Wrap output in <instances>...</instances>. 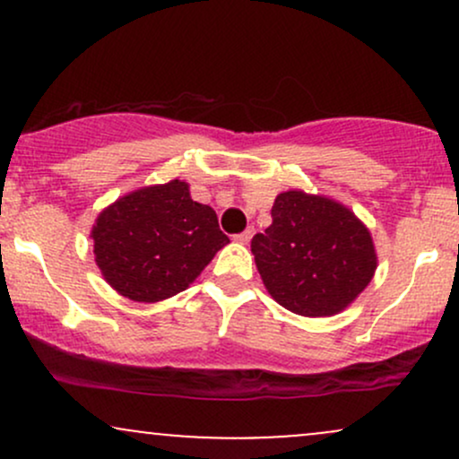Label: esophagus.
<instances>
[{
	"instance_id": "esophagus-1",
	"label": "esophagus",
	"mask_w": 459,
	"mask_h": 459,
	"mask_svg": "<svg viewBox=\"0 0 459 459\" xmlns=\"http://www.w3.org/2000/svg\"><path fill=\"white\" fill-rule=\"evenodd\" d=\"M252 235H255V229H252V226H247V229L244 230V233L235 235V239L239 241V244H247V241L252 239Z\"/></svg>"
}]
</instances>
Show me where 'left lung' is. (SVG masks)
<instances>
[{"mask_svg":"<svg viewBox=\"0 0 459 459\" xmlns=\"http://www.w3.org/2000/svg\"><path fill=\"white\" fill-rule=\"evenodd\" d=\"M250 247L270 296L302 317L345 310L377 267L367 226L345 204L299 189L278 194Z\"/></svg>","mask_w":459,"mask_h":459,"instance_id":"obj_1","label":"left lung"}]
</instances>
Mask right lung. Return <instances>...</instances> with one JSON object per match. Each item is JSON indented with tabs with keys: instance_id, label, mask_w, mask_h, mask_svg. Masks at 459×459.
Masks as SVG:
<instances>
[{
	"instance_id": "right-lung-1",
	"label": "right lung",
	"mask_w": 459,
	"mask_h": 459,
	"mask_svg": "<svg viewBox=\"0 0 459 459\" xmlns=\"http://www.w3.org/2000/svg\"><path fill=\"white\" fill-rule=\"evenodd\" d=\"M91 237L103 278L134 302L186 291L229 244L213 209L192 200L178 178L118 198L99 213Z\"/></svg>"
}]
</instances>
